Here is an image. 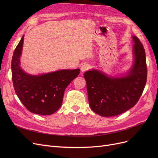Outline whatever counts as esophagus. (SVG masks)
<instances>
[{"label":"esophagus","instance_id":"esophagus-1","mask_svg":"<svg viewBox=\"0 0 158 158\" xmlns=\"http://www.w3.org/2000/svg\"><path fill=\"white\" fill-rule=\"evenodd\" d=\"M89 69V65L88 64H82V66H81L80 70L82 72V73H84V72L88 70Z\"/></svg>","mask_w":158,"mask_h":158}]
</instances>
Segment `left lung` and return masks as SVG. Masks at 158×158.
<instances>
[{
  "mask_svg": "<svg viewBox=\"0 0 158 158\" xmlns=\"http://www.w3.org/2000/svg\"><path fill=\"white\" fill-rule=\"evenodd\" d=\"M135 62L126 76L111 77L98 70L85 72L89 105L102 117H113L128 111L136 104L147 80L146 54L139 39L132 37Z\"/></svg>",
  "mask_w": 158,
  "mask_h": 158,
  "instance_id": "obj_1",
  "label": "left lung"
}]
</instances>
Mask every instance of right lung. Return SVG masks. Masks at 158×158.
Returning <instances> with one entry per match:
<instances>
[{
	"label": "right lung",
	"instance_id": "right-lung-1",
	"mask_svg": "<svg viewBox=\"0 0 158 158\" xmlns=\"http://www.w3.org/2000/svg\"><path fill=\"white\" fill-rule=\"evenodd\" d=\"M23 38L19 42L12 59V78L17 96L33 113L49 115L63 103L64 90L80 74V69L61 70L41 75L26 73L20 66Z\"/></svg>",
	"mask_w": 158,
	"mask_h": 158
}]
</instances>
